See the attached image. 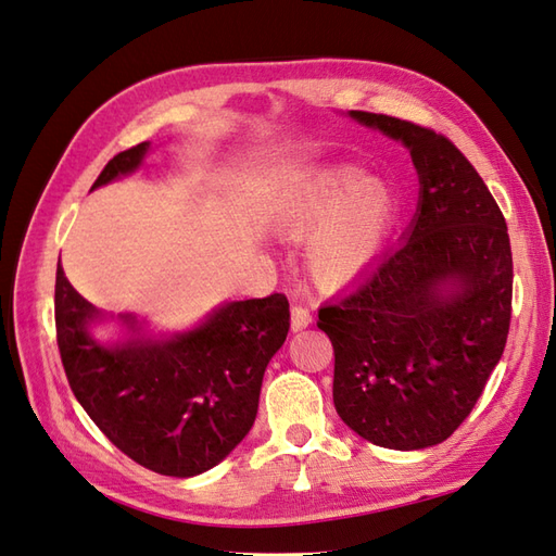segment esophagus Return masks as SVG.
Instances as JSON below:
<instances>
[{
    "instance_id": "obj_1",
    "label": "esophagus",
    "mask_w": 556,
    "mask_h": 556,
    "mask_svg": "<svg viewBox=\"0 0 556 556\" xmlns=\"http://www.w3.org/2000/svg\"><path fill=\"white\" fill-rule=\"evenodd\" d=\"M290 314H292V318H290L292 332H300V330H304V328H308V325H311V311L306 306L294 304Z\"/></svg>"
}]
</instances>
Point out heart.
Wrapping results in <instances>:
<instances>
[{"instance_id": "obj_1", "label": "heart", "mask_w": 556, "mask_h": 556, "mask_svg": "<svg viewBox=\"0 0 556 556\" xmlns=\"http://www.w3.org/2000/svg\"><path fill=\"white\" fill-rule=\"evenodd\" d=\"M396 195L377 176L328 169L282 202L278 231L302 240L319 231L308 250V270L320 288L337 290L368 266L394 228Z\"/></svg>"}]
</instances>
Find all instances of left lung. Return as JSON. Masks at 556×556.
<instances>
[{
	"label": "left lung",
	"instance_id": "obj_1",
	"mask_svg": "<svg viewBox=\"0 0 556 556\" xmlns=\"http://www.w3.org/2000/svg\"><path fill=\"white\" fill-rule=\"evenodd\" d=\"M349 115L408 148L419 205L401 245L318 308L334 349V408L382 448H429L465 422L503 358L514 278L507 224L443 134L391 115Z\"/></svg>",
	"mask_w": 556,
	"mask_h": 556
}]
</instances>
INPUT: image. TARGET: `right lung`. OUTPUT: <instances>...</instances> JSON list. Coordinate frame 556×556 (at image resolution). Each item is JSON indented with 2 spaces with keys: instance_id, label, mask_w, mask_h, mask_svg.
<instances>
[{
  "instance_id": "1",
  "label": "right lung",
  "mask_w": 556,
  "mask_h": 556,
  "mask_svg": "<svg viewBox=\"0 0 556 556\" xmlns=\"http://www.w3.org/2000/svg\"><path fill=\"white\" fill-rule=\"evenodd\" d=\"M148 146L117 153L93 188L137 169ZM97 318L59 266L56 342L75 399L134 463L186 479L219 465L248 437L264 370L290 330V304L278 292L231 302L172 340L117 346L93 342L87 328Z\"/></svg>"
}]
</instances>
